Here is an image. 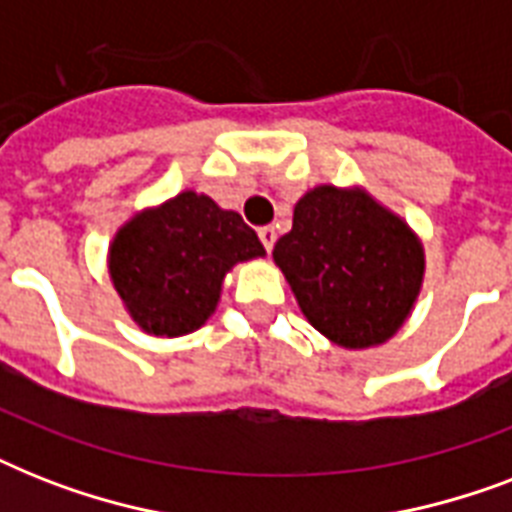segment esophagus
I'll list each match as a JSON object with an SVG mask.
<instances>
[{
	"instance_id": "esophagus-1",
	"label": "esophagus",
	"mask_w": 512,
	"mask_h": 512,
	"mask_svg": "<svg viewBox=\"0 0 512 512\" xmlns=\"http://www.w3.org/2000/svg\"><path fill=\"white\" fill-rule=\"evenodd\" d=\"M257 236H260V241H263L265 252H271L273 244H276V228H273V225H263V228L257 231Z\"/></svg>"
}]
</instances>
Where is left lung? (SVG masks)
<instances>
[{
	"instance_id": "obj_1",
	"label": "left lung",
	"mask_w": 512,
	"mask_h": 512,
	"mask_svg": "<svg viewBox=\"0 0 512 512\" xmlns=\"http://www.w3.org/2000/svg\"><path fill=\"white\" fill-rule=\"evenodd\" d=\"M273 260L300 311L342 348L396 335L420 295L425 255L412 228L358 188L319 185L295 204Z\"/></svg>"
}]
</instances>
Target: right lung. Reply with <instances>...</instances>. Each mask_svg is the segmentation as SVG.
<instances>
[{"label": "right lung", "mask_w": 512, "mask_h": 512, "mask_svg": "<svg viewBox=\"0 0 512 512\" xmlns=\"http://www.w3.org/2000/svg\"><path fill=\"white\" fill-rule=\"evenodd\" d=\"M263 255L239 212L220 209L204 193L183 191L116 233L108 273L143 332L180 337L212 316L233 265Z\"/></svg>", "instance_id": "1"}]
</instances>
